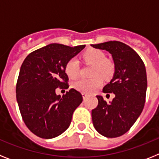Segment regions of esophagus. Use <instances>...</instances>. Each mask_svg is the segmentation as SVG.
I'll list each match as a JSON object with an SVG mask.
<instances>
[{
  "instance_id": "34e87169",
  "label": "esophagus",
  "mask_w": 159,
  "mask_h": 159,
  "mask_svg": "<svg viewBox=\"0 0 159 159\" xmlns=\"http://www.w3.org/2000/svg\"><path fill=\"white\" fill-rule=\"evenodd\" d=\"M82 95H83V98H84V99H85V98H86V97L88 96V94L85 93V92H83Z\"/></svg>"
}]
</instances>
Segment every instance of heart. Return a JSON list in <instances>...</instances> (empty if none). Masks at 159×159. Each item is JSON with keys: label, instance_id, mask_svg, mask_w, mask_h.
I'll return each instance as SVG.
<instances>
[{"label": "heart", "instance_id": "1", "mask_svg": "<svg viewBox=\"0 0 159 159\" xmlns=\"http://www.w3.org/2000/svg\"><path fill=\"white\" fill-rule=\"evenodd\" d=\"M83 58L88 64L93 65L91 80L80 79L73 83L72 86L75 89L81 92L90 93L102 85L103 79H110L115 72L113 63L106 59L104 52L99 49L89 48L84 52ZM66 75L71 79L76 78L79 74V62L75 58L70 59L64 67Z\"/></svg>", "mask_w": 159, "mask_h": 159}]
</instances>
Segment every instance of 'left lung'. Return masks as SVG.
<instances>
[{
    "label": "left lung",
    "mask_w": 159,
    "mask_h": 159,
    "mask_svg": "<svg viewBox=\"0 0 159 159\" xmlns=\"http://www.w3.org/2000/svg\"><path fill=\"white\" fill-rule=\"evenodd\" d=\"M92 46L111 54L115 73L102 92L116 95L110 103L97 95L99 103L92 111L94 127L105 137H119L130 130L144 107L147 88L145 65L134 49L122 42L108 41Z\"/></svg>",
    "instance_id": "8db88e82"
}]
</instances>
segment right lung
<instances>
[{"label":"right lung","instance_id":"obj_1","mask_svg":"<svg viewBox=\"0 0 159 159\" xmlns=\"http://www.w3.org/2000/svg\"><path fill=\"white\" fill-rule=\"evenodd\" d=\"M84 48L50 43L24 60L16 83V100L25 125L38 137L48 139L62 134L82 102V95L74 88L63 96L57 95L56 89L68 88L65 64Z\"/></svg>","mask_w":159,"mask_h":159}]
</instances>
